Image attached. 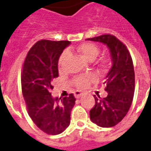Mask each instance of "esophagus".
Returning a JSON list of instances; mask_svg holds the SVG:
<instances>
[{"mask_svg": "<svg viewBox=\"0 0 151 151\" xmlns=\"http://www.w3.org/2000/svg\"><path fill=\"white\" fill-rule=\"evenodd\" d=\"M81 95H82V93H81L80 91H75L74 92V97L76 98H79Z\"/></svg>", "mask_w": 151, "mask_h": 151, "instance_id": "34e87169", "label": "esophagus"}]
</instances>
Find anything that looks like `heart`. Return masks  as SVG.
<instances>
[{
    "label": "heart",
    "instance_id": "1",
    "mask_svg": "<svg viewBox=\"0 0 151 151\" xmlns=\"http://www.w3.org/2000/svg\"><path fill=\"white\" fill-rule=\"evenodd\" d=\"M77 51L81 54L85 59L89 60V61H93L96 58L99 53V49L96 45L93 43H83L79 45L77 48ZM68 57V52L65 51L60 57L58 61L59 66H61L64 63L65 60ZM93 79V76L92 74H86V75L78 76L73 79V84L75 85L76 87L79 89H82L88 86L90 81Z\"/></svg>",
    "mask_w": 151,
    "mask_h": 151
}]
</instances>
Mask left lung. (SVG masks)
I'll return each instance as SVG.
<instances>
[{
    "label": "left lung",
    "instance_id": "1",
    "mask_svg": "<svg viewBox=\"0 0 151 151\" xmlns=\"http://www.w3.org/2000/svg\"><path fill=\"white\" fill-rule=\"evenodd\" d=\"M106 45L112 60L103 84L106 98L95 97V106L90 111L91 121L101 127H112L123 119L129 110L134 92V65L126 45L110 34L86 39Z\"/></svg>",
    "mask_w": 151,
    "mask_h": 151
}]
</instances>
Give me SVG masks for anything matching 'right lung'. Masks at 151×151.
<instances>
[{
	"instance_id": "right-lung-1",
	"label": "right lung",
	"mask_w": 151,
	"mask_h": 151,
	"mask_svg": "<svg viewBox=\"0 0 151 151\" xmlns=\"http://www.w3.org/2000/svg\"><path fill=\"white\" fill-rule=\"evenodd\" d=\"M68 41H37L28 53L23 65L22 89L28 113L36 126L48 134H59L70 124V114L75 105L73 93L54 98L50 90L58 77V60Z\"/></svg>"
}]
</instances>
